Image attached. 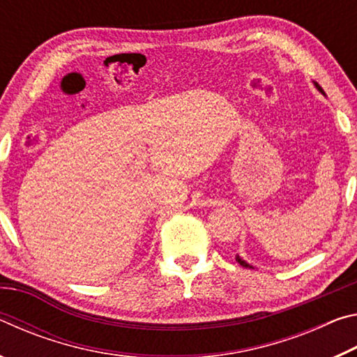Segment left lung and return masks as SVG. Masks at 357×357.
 I'll use <instances>...</instances> for the list:
<instances>
[{
	"mask_svg": "<svg viewBox=\"0 0 357 357\" xmlns=\"http://www.w3.org/2000/svg\"><path fill=\"white\" fill-rule=\"evenodd\" d=\"M315 86H317V89H318V91H319V93H321V94H324V91H323V88H321V86H319V84H318V83H315ZM324 96H326V94H324ZM236 261H238V263H239L241 266H244V268H253V266H250L249 263H245V261H244V259H243V258H241L239 255H236Z\"/></svg>",
	"mask_w": 357,
	"mask_h": 357,
	"instance_id": "left-lung-1",
	"label": "left lung"
}]
</instances>
